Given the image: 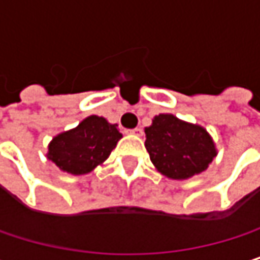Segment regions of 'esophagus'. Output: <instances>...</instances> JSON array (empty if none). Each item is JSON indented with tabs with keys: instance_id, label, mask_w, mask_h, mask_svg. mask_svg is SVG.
Masks as SVG:
<instances>
[{
	"instance_id": "1",
	"label": "esophagus",
	"mask_w": 260,
	"mask_h": 260,
	"mask_svg": "<svg viewBox=\"0 0 260 260\" xmlns=\"http://www.w3.org/2000/svg\"><path fill=\"white\" fill-rule=\"evenodd\" d=\"M128 134H132V135H137V137H140V135H143V129L141 128H135V129H129L126 131Z\"/></svg>"
}]
</instances>
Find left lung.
Wrapping results in <instances>:
<instances>
[{
  "mask_svg": "<svg viewBox=\"0 0 260 260\" xmlns=\"http://www.w3.org/2000/svg\"><path fill=\"white\" fill-rule=\"evenodd\" d=\"M146 149L159 173L170 179H188L208 169L217 149L208 131L175 117L155 116L146 129Z\"/></svg>",
  "mask_w": 260,
  "mask_h": 260,
  "instance_id": "obj_1",
  "label": "left lung"
}]
</instances>
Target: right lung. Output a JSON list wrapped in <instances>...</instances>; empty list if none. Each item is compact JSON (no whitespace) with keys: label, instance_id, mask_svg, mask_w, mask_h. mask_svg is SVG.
Wrapping results in <instances>:
<instances>
[{"label":"right lung","instance_id":"1","mask_svg":"<svg viewBox=\"0 0 260 260\" xmlns=\"http://www.w3.org/2000/svg\"><path fill=\"white\" fill-rule=\"evenodd\" d=\"M122 134L104 117L88 116L77 128L58 134L48 146V158L63 172L85 175L101 166Z\"/></svg>","mask_w":260,"mask_h":260}]
</instances>
